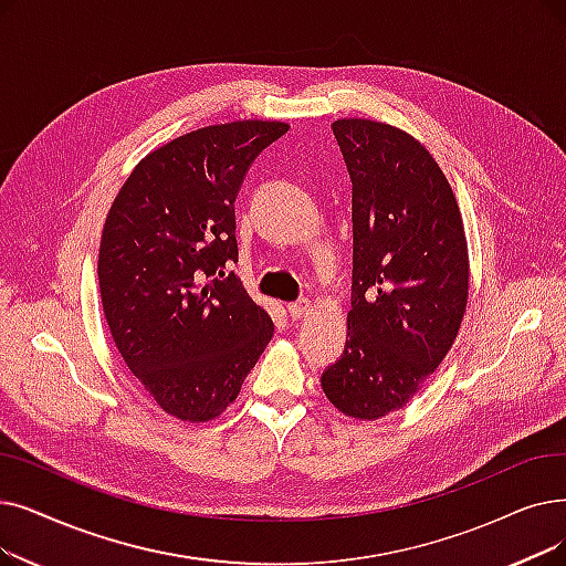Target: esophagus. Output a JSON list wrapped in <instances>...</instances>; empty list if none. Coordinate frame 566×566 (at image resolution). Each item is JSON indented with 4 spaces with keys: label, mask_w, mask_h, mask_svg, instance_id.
<instances>
[{
    "label": "esophagus",
    "mask_w": 566,
    "mask_h": 566,
    "mask_svg": "<svg viewBox=\"0 0 566 566\" xmlns=\"http://www.w3.org/2000/svg\"><path fill=\"white\" fill-rule=\"evenodd\" d=\"M286 310H289V316L293 318V322H298V318H303V316L310 314L312 303H310L307 298H303V301H296V303H289Z\"/></svg>",
    "instance_id": "1"
}]
</instances>
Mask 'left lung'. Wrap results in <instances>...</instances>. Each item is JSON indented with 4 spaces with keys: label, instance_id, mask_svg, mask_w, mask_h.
Segmentation results:
<instances>
[{
    "label": "left lung",
    "instance_id": "1",
    "mask_svg": "<svg viewBox=\"0 0 566 566\" xmlns=\"http://www.w3.org/2000/svg\"><path fill=\"white\" fill-rule=\"evenodd\" d=\"M354 182V301L347 347L322 377L356 421L407 407L444 360L470 298L455 193L411 134L365 117L331 125Z\"/></svg>",
    "mask_w": 566,
    "mask_h": 566
}]
</instances>
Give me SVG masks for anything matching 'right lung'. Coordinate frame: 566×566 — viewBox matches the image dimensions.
<instances>
[{
	"instance_id": "1",
	"label": "right lung",
	"mask_w": 566,
	"mask_h": 566,
	"mask_svg": "<svg viewBox=\"0 0 566 566\" xmlns=\"http://www.w3.org/2000/svg\"><path fill=\"white\" fill-rule=\"evenodd\" d=\"M286 132V122L238 119L182 134L136 164L106 214L96 265L106 324L134 377L178 421L224 413L275 333L224 268L238 261L242 178Z\"/></svg>"
}]
</instances>
